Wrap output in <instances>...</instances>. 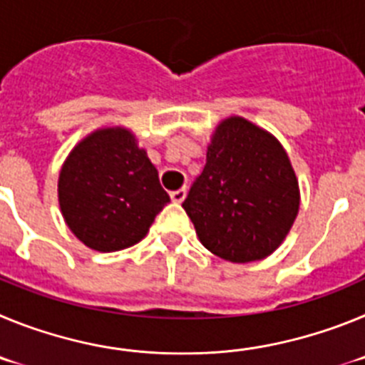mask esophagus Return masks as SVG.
<instances>
[{"label":"esophagus","instance_id":"1","mask_svg":"<svg viewBox=\"0 0 365 365\" xmlns=\"http://www.w3.org/2000/svg\"><path fill=\"white\" fill-rule=\"evenodd\" d=\"M186 192H188V190H186V188L173 190V192L170 193V197H172L173 202H182L186 199Z\"/></svg>","mask_w":365,"mask_h":365}]
</instances>
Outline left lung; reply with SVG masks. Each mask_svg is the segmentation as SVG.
<instances>
[{
    "mask_svg": "<svg viewBox=\"0 0 365 365\" xmlns=\"http://www.w3.org/2000/svg\"><path fill=\"white\" fill-rule=\"evenodd\" d=\"M182 208L212 254L234 263L263 259L298 215V180L272 135L232 117L217 125Z\"/></svg>",
    "mask_w": 365,
    "mask_h": 365,
    "instance_id": "left-lung-1",
    "label": "left lung"
}]
</instances>
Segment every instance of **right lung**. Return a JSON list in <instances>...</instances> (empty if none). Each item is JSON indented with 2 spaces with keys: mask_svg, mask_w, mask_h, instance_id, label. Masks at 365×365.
I'll return each instance as SVG.
<instances>
[{
  "mask_svg": "<svg viewBox=\"0 0 365 365\" xmlns=\"http://www.w3.org/2000/svg\"><path fill=\"white\" fill-rule=\"evenodd\" d=\"M67 227L93 250L133 247L170 202L159 172L128 130H98L71 151L58 180Z\"/></svg>",
  "mask_w": 365,
  "mask_h": 365,
  "instance_id": "add662e5",
  "label": "right lung"
}]
</instances>
